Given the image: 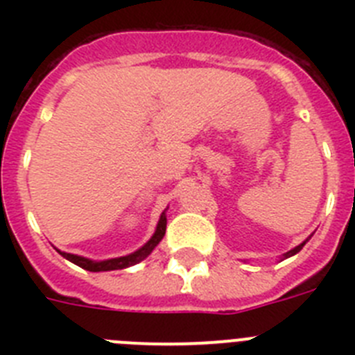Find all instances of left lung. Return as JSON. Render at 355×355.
Returning <instances> with one entry per match:
<instances>
[{
  "label": "left lung",
  "instance_id": "1",
  "mask_svg": "<svg viewBox=\"0 0 355 355\" xmlns=\"http://www.w3.org/2000/svg\"><path fill=\"white\" fill-rule=\"evenodd\" d=\"M306 241H307V240H306ZM306 241H304V243H300V245H297V247H295V249H291L290 252H286V254H284V258H290V256H293V254H297V252H299V250L302 249L304 245H306Z\"/></svg>",
  "mask_w": 355,
  "mask_h": 355
}]
</instances>
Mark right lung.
<instances>
[{
  "mask_svg": "<svg viewBox=\"0 0 355 355\" xmlns=\"http://www.w3.org/2000/svg\"><path fill=\"white\" fill-rule=\"evenodd\" d=\"M165 229H167V216H165V213H162V216H159V222H158V227H156L153 238L147 241L142 249H139L137 252L130 254V256H122V258L106 259V261H90V259L81 258V256H74V254L60 252V250H58V252H60L65 259H69V261H72L74 265L81 266V268H85V270H89V272L121 270V268H128V266H133V265H137V263L142 261V259H146L147 256L153 252V249H155L159 241H162V238L165 236Z\"/></svg>",
  "mask_w": 355,
  "mask_h": 355,
  "instance_id": "1",
  "label": "right lung"
}]
</instances>
